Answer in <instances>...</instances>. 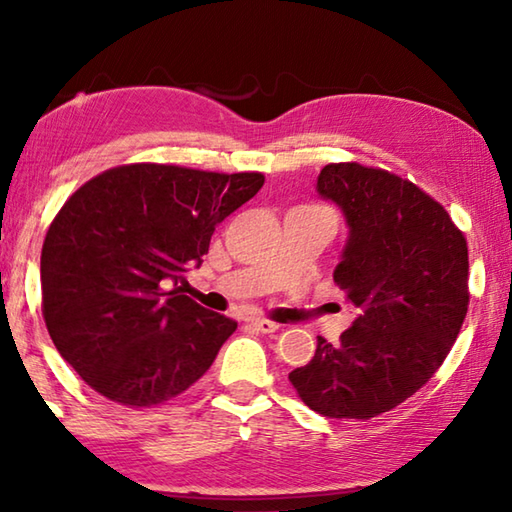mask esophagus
I'll use <instances>...</instances> for the list:
<instances>
[{
  "label": "esophagus",
  "instance_id": "1",
  "mask_svg": "<svg viewBox=\"0 0 512 512\" xmlns=\"http://www.w3.org/2000/svg\"><path fill=\"white\" fill-rule=\"evenodd\" d=\"M248 323L253 325L257 332H262V334H271V332H277V329H280V325L273 323V320H266V318H250Z\"/></svg>",
  "mask_w": 512,
  "mask_h": 512
}]
</instances>
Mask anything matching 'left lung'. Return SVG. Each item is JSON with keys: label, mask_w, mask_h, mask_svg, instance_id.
<instances>
[{"label": "left lung", "mask_w": 512, "mask_h": 512, "mask_svg": "<svg viewBox=\"0 0 512 512\" xmlns=\"http://www.w3.org/2000/svg\"><path fill=\"white\" fill-rule=\"evenodd\" d=\"M316 192L348 223L334 282L357 311L332 345L318 336L289 372L311 411L370 420L433 377L467 314V244L445 207L409 180L357 162L327 164Z\"/></svg>", "instance_id": "1"}]
</instances>
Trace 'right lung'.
Listing matches in <instances>:
<instances>
[{"label":"right lung","mask_w":512,"mask_h":512,"mask_svg":"<svg viewBox=\"0 0 512 512\" xmlns=\"http://www.w3.org/2000/svg\"><path fill=\"white\" fill-rule=\"evenodd\" d=\"M262 185V173L126 164L69 196L42 244V316L85 384L153 406L205 375L237 323L185 296V273Z\"/></svg>","instance_id":"right-lung-1"}]
</instances>
